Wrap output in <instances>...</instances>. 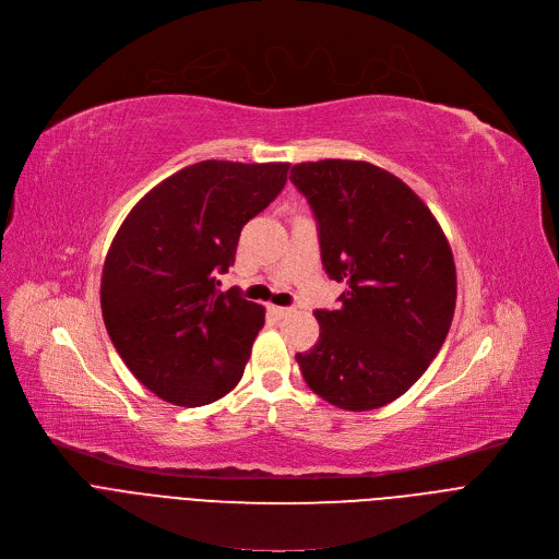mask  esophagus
<instances>
[{"label":"esophagus","mask_w":559,"mask_h":559,"mask_svg":"<svg viewBox=\"0 0 559 559\" xmlns=\"http://www.w3.org/2000/svg\"><path fill=\"white\" fill-rule=\"evenodd\" d=\"M267 312L272 314V317H276V319H283V317H289L292 314V308H281V306H270L267 308Z\"/></svg>","instance_id":"34e87169"}]
</instances>
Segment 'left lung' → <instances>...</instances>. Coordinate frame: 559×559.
Listing matches in <instances>:
<instances>
[{
  "instance_id": "obj_1",
  "label": "left lung",
  "mask_w": 559,
  "mask_h": 559,
  "mask_svg": "<svg viewBox=\"0 0 559 559\" xmlns=\"http://www.w3.org/2000/svg\"><path fill=\"white\" fill-rule=\"evenodd\" d=\"M289 179L319 222L340 310H317L319 342L296 355L308 386L344 412L380 408L412 389L448 337L456 265L429 206L368 162L296 164Z\"/></svg>"
}]
</instances>
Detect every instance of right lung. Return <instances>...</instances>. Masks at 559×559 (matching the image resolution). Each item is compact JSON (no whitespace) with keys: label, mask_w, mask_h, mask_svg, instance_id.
<instances>
[{"label":"right lung","mask_w":559,"mask_h":559,"mask_svg":"<svg viewBox=\"0 0 559 559\" xmlns=\"http://www.w3.org/2000/svg\"><path fill=\"white\" fill-rule=\"evenodd\" d=\"M289 164L206 159L145 193L109 245L100 310L132 376L177 406H202L240 382L265 308L217 276L242 227L283 191Z\"/></svg>","instance_id":"obj_1"}]
</instances>
